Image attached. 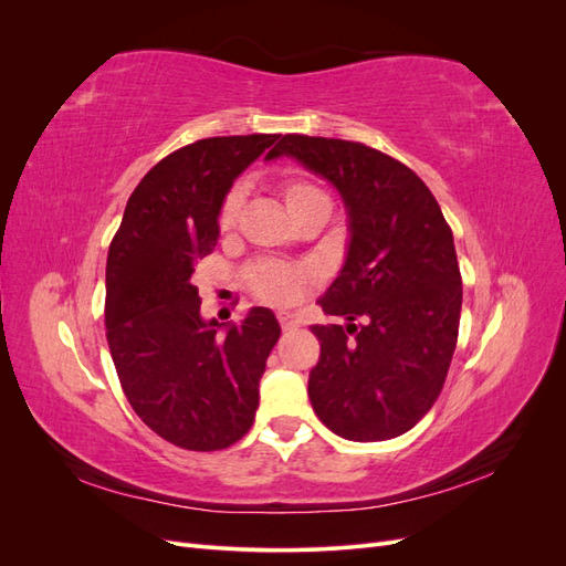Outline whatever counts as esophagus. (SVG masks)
<instances>
[{
	"label": "esophagus",
	"instance_id": "1",
	"mask_svg": "<svg viewBox=\"0 0 566 566\" xmlns=\"http://www.w3.org/2000/svg\"><path fill=\"white\" fill-rule=\"evenodd\" d=\"M279 323H281V328H283V331H295L297 325H300L297 316H295V314H290V312H281V314H279Z\"/></svg>",
	"mask_w": 566,
	"mask_h": 566
}]
</instances>
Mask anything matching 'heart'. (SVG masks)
I'll return each mask as SVG.
<instances>
[{"mask_svg": "<svg viewBox=\"0 0 566 566\" xmlns=\"http://www.w3.org/2000/svg\"><path fill=\"white\" fill-rule=\"evenodd\" d=\"M318 193L321 191L314 184L302 181V179H287L283 184V198L287 202V208H293V205L312 198V196H318ZM241 200H243V186H233L227 193L224 202H221V210H219L221 227H229L235 219V212H238V208H241ZM304 279H306V273L302 269L260 266L252 273V287L256 290V295L271 304H287L297 297Z\"/></svg>", "mask_w": 566, "mask_h": 566, "instance_id": "heart-1", "label": "heart"}]
</instances>
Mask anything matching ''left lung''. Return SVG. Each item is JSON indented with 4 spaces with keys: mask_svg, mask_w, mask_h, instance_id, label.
I'll use <instances>...</instances> for the list:
<instances>
[{
    "mask_svg": "<svg viewBox=\"0 0 566 566\" xmlns=\"http://www.w3.org/2000/svg\"><path fill=\"white\" fill-rule=\"evenodd\" d=\"M281 156L331 181L349 221L347 260L318 300L347 325H312V406L342 439L399 437L434 406L455 352L462 281L451 227L413 169L380 150L285 134L266 160Z\"/></svg>",
    "mask_w": 566,
    "mask_h": 566,
    "instance_id": "obj_1",
    "label": "left lung"
}]
</instances>
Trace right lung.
<instances>
[{
  "label": "right lung",
  "mask_w": 566,
  "mask_h": 566,
  "mask_svg": "<svg viewBox=\"0 0 566 566\" xmlns=\"http://www.w3.org/2000/svg\"><path fill=\"white\" fill-rule=\"evenodd\" d=\"M281 134L212 136L169 153L134 188L106 264V337L119 385L153 432L188 451L243 439L281 337L271 310L205 321L196 264L219 238L233 181Z\"/></svg>",
  "instance_id": "add662e5"
}]
</instances>
